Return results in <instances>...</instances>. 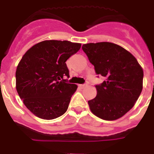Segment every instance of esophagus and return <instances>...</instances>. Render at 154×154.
I'll return each instance as SVG.
<instances>
[{"mask_svg":"<svg viewBox=\"0 0 154 154\" xmlns=\"http://www.w3.org/2000/svg\"><path fill=\"white\" fill-rule=\"evenodd\" d=\"M87 85H88V84H82V85H80L79 86L81 87V88H85V87H86Z\"/></svg>","mask_w":154,"mask_h":154,"instance_id":"esophagus-1","label":"esophagus"}]
</instances>
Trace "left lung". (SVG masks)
I'll use <instances>...</instances> for the list:
<instances>
[{"label":"left lung","instance_id":"1","mask_svg":"<svg viewBox=\"0 0 154 154\" xmlns=\"http://www.w3.org/2000/svg\"><path fill=\"white\" fill-rule=\"evenodd\" d=\"M95 72L105 80L96 85L97 96L88 101L91 112L106 121H114L135 105L143 87V69L126 49L111 42L82 45Z\"/></svg>","mask_w":154,"mask_h":154}]
</instances>
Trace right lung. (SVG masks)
Segmentation results:
<instances>
[{"label": "right lung", "mask_w": 154, "mask_h": 154, "mask_svg": "<svg viewBox=\"0 0 154 154\" xmlns=\"http://www.w3.org/2000/svg\"><path fill=\"white\" fill-rule=\"evenodd\" d=\"M80 43L49 40L31 47L16 71V89L23 103L35 116L55 119L68 109L77 89L69 84L65 61L80 49Z\"/></svg>", "instance_id": "1"}]
</instances>
